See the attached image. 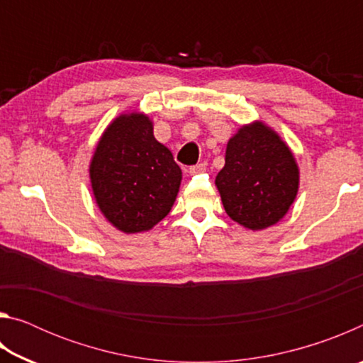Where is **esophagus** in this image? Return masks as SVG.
<instances>
[{"label":"esophagus","instance_id":"34e87169","mask_svg":"<svg viewBox=\"0 0 363 363\" xmlns=\"http://www.w3.org/2000/svg\"><path fill=\"white\" fill-rule=\"evenodd\" d=\"M206 169V164L205 163H196L194 167L189 168V173L190 174H195V173H201V171Z\"/></svg>","mask_w":363,"mask_h":363}]
</instances>
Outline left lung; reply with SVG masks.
I'll list each match as a JSON object with an SVG mask.
<instances>
[{
  "mask_svg": "<svg viewBox=\"0 0 363 363\" xmlns=\"http://www.w3.org/2000/svg\"><path fill=\"white\" fill-rule=\"evenodd\" d=\"M224 210L235 223L261 230L285 216L296 199L298 164L288 145L262 123L243 126L227 143L216 176Z\"/></svg>",
  "mask_w": 363,
  "mask_h": 363,
  "instance_id": "obj_1",
  "label": "left lung"
}]
</instances>
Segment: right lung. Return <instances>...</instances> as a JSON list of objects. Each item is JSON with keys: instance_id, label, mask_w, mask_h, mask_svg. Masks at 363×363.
<instances>
[{"instance_id": "right-lung-1", "label": "right lung", "mask_w": 363, "mask_h": 363, "mask_svg": "<svg viewBox=\"0 0 363 363\" xmlns=\"http://www.w3.org/2000/svg\"><path fill=\"white\" fill-rule=\"evenodd\" d=\"M89 176L97 206L125 233L149 230L167 216L182 179L173 153L153 138L152 121L143 113L110 123Z\"/></svg>"}]
</instances>
